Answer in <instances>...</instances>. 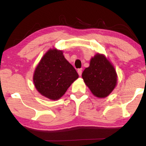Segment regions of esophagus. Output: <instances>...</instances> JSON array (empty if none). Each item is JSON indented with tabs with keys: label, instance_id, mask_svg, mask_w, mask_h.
<instances>
[{
	"label": "esophagus",
	"instance_id": "esophagus-1",
	"mask_svg": "<svg viewBox=\"0 0 146 146\" xmlns=\"http://www.w3.org/2000/svg\"><path fill=\"white\" fill-rule=\"evenodd\" d=\"M78 75H80V76H81L82 73V69H78Z\"/></svg>",
	"mask_w": 146,
	"mask_h": 146
}]
</instances>
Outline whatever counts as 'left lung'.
Masks as SVG:
<instances>
[{
	"label": "left lung",
	"mask_w": 146,
	"mask_h": 146,
	"mask_svg": "<svg viewBox=\"0 0 146 146\" xmlns=\"http://www.w3.org/2000/svg\"><path fill=\"white\" fill-rule=\"evenodd\" d=\"M82 78L90 91L98 98H106L113 91L117 84L115 68L104 55L97 54L90 66L83 71Z\"/></svg>",
	"instance_id": "left-lung-1"
}]
</instances>
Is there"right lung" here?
I'll list each match as a JSON object with an SVG mask.
<instances>
[{
    "label": "right lung",
    "mask_w": 146,
    "mask_h": 146,
    "mask_svg": "<svg viewBox=\"0 0 146 146\" xmlns=\"http://www.w3.org/2000/svg\"><path fill=\"white\" fill-rule=\"evenodd\" d=\"M78 78V73L65 59L62 51L50 49L37 66L33 82L42 95L56 100L61 98Z\"/></svg>",
    "instance_id": "add662e5"
}]
</instances>
